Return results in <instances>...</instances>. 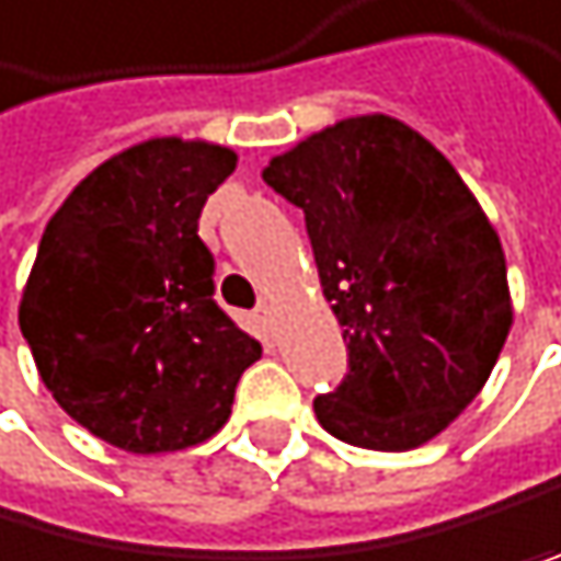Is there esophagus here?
<instances>
[{
  "instance_id": "esophagus-1",
  "label": "esophagus",
  "mask_w": 561,
  "mask_h": 561,
  "mask_svg": "<svg viewBox=\"0 0 561 561\" xmlns=\"http://www.w3.org/2000/svg\"><path fill=\"white\" fill-rule=\"evenodd\" d=\"M256 322H260L263 329H274V305H270V301H260V308H256Z\"/></svg>"
}]
</instances>
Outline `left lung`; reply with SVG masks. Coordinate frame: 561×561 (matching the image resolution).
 <instances>
[{
	"label": "left lung",
	"instance_id": "1",
	"mask_svg": "<svg viewBox=\"0 0 561 561\" xmlns=\"http://www.w3.org/2000/svg\"><path fill=\"white\" fill-rule=\"evenodd\" d=\"M263 180L305 211L350 371L316 399L333 437L409 451L472 402L514 325L506 260L458 169L409 124L364 114L274 156Z\"/></svg>",
	"mask_w": 561,
	"mask_h": 561
}]
</instances>
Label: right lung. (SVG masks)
<instances>
[{
    "mask_svg": "<svg viewBox=\"0 0 561 561\" xmlns=\"http://www.w3.org/2000/svg\"><path fill=\"white\" fill-rule=\"evenodd\" d=\"M236 152L148 138L96 165L47 221L20 329L55 402L131 455L215 437L263 346L215 301L197 236Z\"/></svg>",
    "mask_w": 561,
    "mask_h": 561,
    "instance_id": "1",
    "label": "right lung"
}]
</instances>
